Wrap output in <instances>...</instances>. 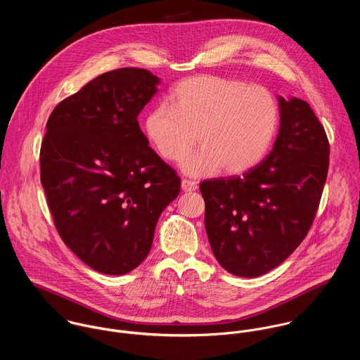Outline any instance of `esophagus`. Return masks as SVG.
Segmentation results:
<instances>
[{
	"mask_svg": "<svg viewBox=\"0 0 360 360\" xmlns=\"http://www.w3.org/2000/svg\"><path fill=\"white\" fill-rule=\"evenodd\" d=\"M197 188H198V186H197L195 181H191V180H187V179H183V180H181V190H183L184 193H193V191H195Z\"/></svg>",
	"mask_w": 360,
	"mask_h": 360,
	"instance_id": "esophagus-1",
	"label": "esophagus"
}]
</instances>
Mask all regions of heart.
<instances>
[{
	"label": "heart",
	"instance_id": "b5f03b06",
	"mask_svg": "<svg viewBox=\"0 0 360 360\" xmlns=\"http://www.w3.org/2000/svg\"><path fill=\"white\" fill-rule=\"evenodd\" d=\"M277 122V103L264 87L201 75L180 82L167 106L147 113L144 126L156 153L167 160L184 158L197 137L201 148L181 162V170L202 177L220 167L227 174L254 167L267 153Z\"/></svg>",
	"mask_w": 360,
	"mask_h": 360
}]
</instances>
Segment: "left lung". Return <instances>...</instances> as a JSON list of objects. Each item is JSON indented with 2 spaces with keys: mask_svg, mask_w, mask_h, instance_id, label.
Wrapping results in <instances>:
<instances>
[{
  "mask_svg": "<svg viewBox=\"0 0 360 360\" xmlns=\"http://www.w3.org/2000/svg\"><path fill=\"white\" fill-rule=\"evenodd\" d=\"M277 100L280 129L271 153L243 177L200 186L212 252L238 277L266 274L298 248L327 179L328 140L310 105Z\"/></svg>",
  "mask_w": 360,
  "mask_h": 360,
  "instance_id": "1",
  "label": "left lung"
}]
</instances>
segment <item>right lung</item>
I'll return each instance as SVG.
<instances>
[{"instance_id":"1","label":"right lung","mask_w":360,"mask_h":360,"mask_svg":"<svg viewBox=\"0 0 360 360\" xmlns=\"http://www.w3.org/2000/svg\"><path fill=\"white\" fill-rule=\"evenodd\" d=\"M159 83L147 69L106 72L58 103L47 122L40 170L56 230L103 274L143 263L160 213L180 193L179 176L137 120Z\"/></svg>"}]
</instances>
